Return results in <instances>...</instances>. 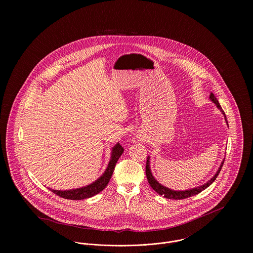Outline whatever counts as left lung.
I'll return each instance as SVG.
<instances>
[{
    "label": "left lung",
    "instance_id": "left-lung-1",
    "mask_svg": "<svg viewBox=\"0 0 253 253\" xmlns=\"http://www.w3.org/2000/svg\"><path fill=\"white\" fill-rule=\"evenodd\" d=\"M210 99H211V101H212L213 103L216 104V106H217L218 109H220V111H221V112L224 114V116H225V113H224V111L221 109V106H220L218 100L216 99V97L214 96L213 93L210 94ZM225 120H226V116H225ZM226 122H227V120H226ZM227 125H228V123H227ZM149 159H150V158H149V156H148V157H147V161H146V176H147V179H148V182H149L150 186H151L158 194H160V195H162V196H164L165 198H168V199H185V198H188V197H191V196H194V195L200 193L201 191H203L204 189H206L209 185H211V184L214 182V180H215L216 178H217L218 174L220 173V170H221V168H222V166H223V163H224V160H223L222 163H221V165H220V167L218 168V171L216 172V174L209 180V181H208L207 183H205L204 185L198 186V187L193 188V189L185 190V191H175V190H171V189H169V188H167V187H164L163 185H161V184L157 181V180L153 177V175H152V173H151V170H150V165H149V162H150V161H149Z\"/></svg>",
    "mask_w": 253,
    "mask_h": 253
}]
</instances>
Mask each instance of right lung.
Here are the masks:
<instances>
[{
	"label": "right lung",
	"mask_w": 253,
	"mask_h": 253,
	"mask_svg": "<svg viewBox=\"0 0 253 253\" xmlns=\"http://www.w3.org/2000/svg\"><path fill=\"white\" fill-rule=\"evenodd\" d=\"M123 151H124V149L120 145V144L119 143L116 144L114 148L112 149V156H111L109 164H108V167H107L106 171L104 172V174L99 179H97L96 181L93 182L92 184H90L86 187L73 189V190H66V191L52 190V192L57 194L58 196H60L62 198L71 199V200H82V199L90 198V197L98 194L99 192H101L107 186L108 183H109L111 176L114 172V168L116 166V163H117L118 159L120 158V156L122 155Z\"/></svg>",
	"instance_id": "1"
}]
</instances>
